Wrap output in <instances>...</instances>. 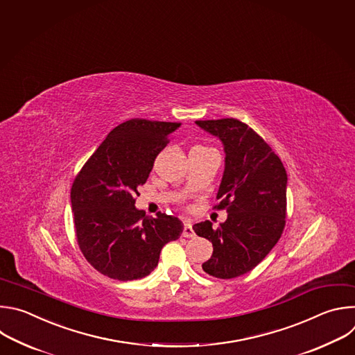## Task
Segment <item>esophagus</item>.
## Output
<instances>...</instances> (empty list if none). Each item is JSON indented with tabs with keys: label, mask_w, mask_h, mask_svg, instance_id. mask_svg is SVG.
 <instances>
[{
	"label": "esophagus",
	"mask_w": 355,
	"mask_h": 355,
	"mask_svg": "<svg viewBox=\"0 0 355 355\" xmlns=\"http://www.w3.org/2000/svg\"><path fill=\"white\" fill-rule=\"evenodd\" d=\"M182 235H183L184 238H194V236H196V234H194V230H193V227H191L190 224H184Z\"/></svg>",
	"instance_id": "1"
}]
</instances>
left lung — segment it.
I'll list each match as a JSON object with an SVG mask.
<instances>
[{
	"instance_id": "1",
	"label": "left lung",
	"mask_w": 355,
	"mask_h": 355,
	"mask_svg": "<svg viewBox=\"0 0 355 355\" xmlns=\"http://www.w3.org/2000/svg\"><path fill=\"white\" fill-rule=\"evenodd\" d=\"M196 124L224 144L225 171L214 208L227 209L228 218L218 228L204 221L193 230L214 248L202 270L230 279L253 270L281 238L287 217V172L246 123L220 119Z\"/></svg>"
}]
</instances>
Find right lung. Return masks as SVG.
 Listing matches in <instances>:
<instances>
[{"mask_svg": "<svg viewBox=\"0 0 355 355\" xmlns=\"http://www.w3.org/2000/svg\"><path fill=\"white\" fill-rule=\"evenodd\" d=\"M180 123L131 119L114 127L71 187L78 246L101 274L119 281L148 275L162 248L183 232L179 218L135 208L158 154Z\"/></svg>", "mask_w": 355, "mask_h": 355, "instance_id": "add662e5", "label": "right lung"}]
</instances>
